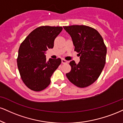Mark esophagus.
<instances>
[{
	"label": "esophagus",
	"mask_w": 123,
	"mask_h": 123,
	"mask_svg": "<svg viewBox=\"0 0 123 123\" xmlns=\"http://www.w3.org/2000/svg\"><path fill=\"white\" fill-rule=\"evenodd\" d=\"M61 61H62V63H68L67 61L64 60V59H62Z\"/></svg>",
	"instance_id": "34e87169"
}]
</instances>
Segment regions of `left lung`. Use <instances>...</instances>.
<instances>
[{
    "label": "left lung",
    "instance_id": "left-lung-1",
    "mask_svg": "<svg viewBox=\"0 0 123 123\" xmlns=\"http://www.w3.org/2000/svg\"><path fill=\"white\" fill-rule=\"evenodd\" d=\"M70 35L74 51L79 53L80 61L69 63L71 70L66 76L79 88H86L94 83L101 74L106 61V47L100 33L85 25L63 26Z\"/></svg>",
    "mask_w": 123,
    "mask_h": 123
}]
</instances>
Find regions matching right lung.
<instances>
[{"label": "right lung", "mask_w": 123, "mask_h": 123, "mask_svg": "<svg viewBox=\"0 0 123 123\" xmlns=\"http://www.w3.org/2000/svg\"><path fill=\"white\" fill-rule=\"evenodd\" d=\"M62 30L61 26H40L34 30L20 44L17 65L20 77L30 89L39 92L50 84V78L61 60L50 58L45 53L54 46V41Z\"/></svg>", "instance_id": "1"}]
</instances>
